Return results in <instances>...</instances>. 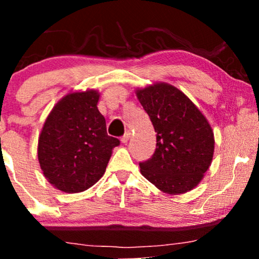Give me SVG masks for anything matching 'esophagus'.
Here are the masks:
<instances>
[{
	"instance_id": "esophagus-1",
	"label": "esophagus",
	"mask_w": 259,
	"mask_h": 259,
	"mask_svg": "<svg viewBox=\"0 0 259 259\" xmlns=\"http://www.w3.org/2000/svg\"><path fill=\"white\" fill-rule=\"evenodd\" d=\"M130 136H132V134H130V132H126L125 134H124V136H123V138H121V140H120V141H121V142H123V144H126V142H127V141H129Z\"/></svg>"
}]
</instances>
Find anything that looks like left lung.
I'll return each instance as SVG.
<instances>
[{"label":"left lung","instance_id":"8db88e82","mask_svg":"<svg viewBox=\"0 0 259 259\" xmlns=\"http://www.w3.org/2000/svg\"><path fill=\"white\" fill-rule=\"evenodd\" d=\"M156 135L152 158L140 171L157 189L180 195L195 189L214 154V134L197 106L175 86L154 82L135 90Z\"/></svg>","mask_w":259,"mask_h":259}]
</instances>
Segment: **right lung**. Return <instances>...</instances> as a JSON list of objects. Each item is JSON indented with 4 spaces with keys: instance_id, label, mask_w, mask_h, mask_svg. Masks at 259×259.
<instances>
[{
    "instance_id": "obj_1",
    "label": "right lung",
    "mask_w": 259,
    "mask_h": 259,
    "mask_svg": "<svg viewBox=\"0 0 259 259\" xmlns=\"http://www.w3.org/2000/svg\"><path fill=\"white\" fill-rule=\"evenodd\" d=\"M99 90L70 91L47 115L37 144L41 170L53 187L67 194L88 190L105 174L119 140L107 135L97 103Z\"/></svg>"
}]
</instances>
